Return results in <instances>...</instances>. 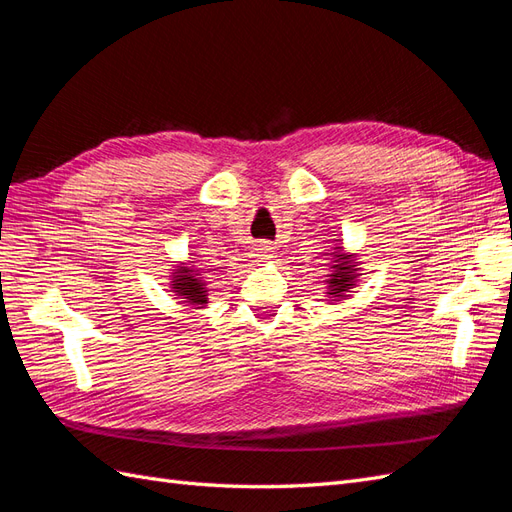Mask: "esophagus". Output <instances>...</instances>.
Returning a JSON list of instances; mask_svg holds the SVG:
<instances>
[{"label":"esophagus","mask_w":512,"mask_h":512,"mask_svg":"<svg viewBox=\"0 0 512 512\" xmlns=\"http://www.w3.org/2000/svg\"><path fill=\"white\" fill-rule=\"evenodd\" d=\"M256 260L258 262H267V260H271L273 258V247L271 245H267V243H260L258 247H256Z\"/></svg>","instance_id":"esophagus-1"}]
</instances>
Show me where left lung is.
Masks as SVG:
<instances>
[{"label":"left lung","instance_id":"8db88e82","mask_svg":"<svg viewBox=\"0 0 512 512\" xmlns=\"http://www.w3.org/2000/svg\"><path fill=\"white\" fill-rule=\"evenodd\" d=\"M331 273L327 275L329 280V299L331 301H342L348 297V292L356 286V277H359V269H356L354 256L344 254L342 247H335V252L331 254Z\"/></svg>","mask_w":512,"mask_h":512}]
</instances>
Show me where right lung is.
Here are the masks:
<instances>
[{
	"label": "right lung",
	"mask_w": 512,
	"mask_h": 512,
	"mask_svg": "<svg viewBox=\"0 0 512 512\" xmlns=\"http://www.w3.org/2000/svg\"><path fill=\"white\" fill-rule=\"evenodd\" d=\"M170 288L177 294V299H183V303L194 305V309L207 305V284L200 271L194 267H177L173 273V282Z\"/></svg>",
	"instance_id": "1"
}]
</instances>
